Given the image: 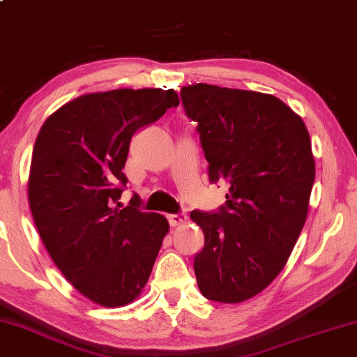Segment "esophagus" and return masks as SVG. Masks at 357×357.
Returning <instances> with one entry per match:
<instances>
[{"label": "esophagus", "instance_id": "esophagus-1", "mask_svg": "<svg viewBox=\"0 0 357 357\" xmlns=\"http://www.w3.org/2000/svg\"><path fill=\"white\" fill-rule=\"evenodd\" d=\"M167 221L171 226H178V225L185 223L186 215L185 213H171V215H167Z\"/></svg>", "mask_w": 357, "mask_h": 357}]
</instances>
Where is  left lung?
<instances>
[{
	"instance_id": "1",
	"label": "left lung",
	"mask_w": 357,
	"mask_h": 357,
	"mask_svg": "<svg viewBox=\"0 0 357 357\" xmlns=\"http://www.w3.org/2000/svg\"><path fill=\"white\" fill-rule=\"evenodd\" d=\"M197 121L210 183H227L213 212L192 210L204 248L195 273L208 301L237 303L282 272L307 220L314 182L305 125L283 101L248 90L196 84L180 90Z\"/></svg>"
}]
</instances>
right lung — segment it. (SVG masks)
I'll use <instances>...</instances> for the list:
<instances>
[{"instance_id":"add662e5","label":"right lung","mask_w":357,"mask_h":357,"mask_svg":"<svg viewBox=\"0 0 357 357\" xmlns=\"http://www.w3.org/2000/svg\"><path fill=\"white\" fill-rule=\"evenodd\" d=\"M178 106L174 90L121 89L52 114L33 149L28 199L39 236L69 283L104 307L132 302L169 231L137 195L120 208L131 137Z\"/></svg>"}]
</instances>
